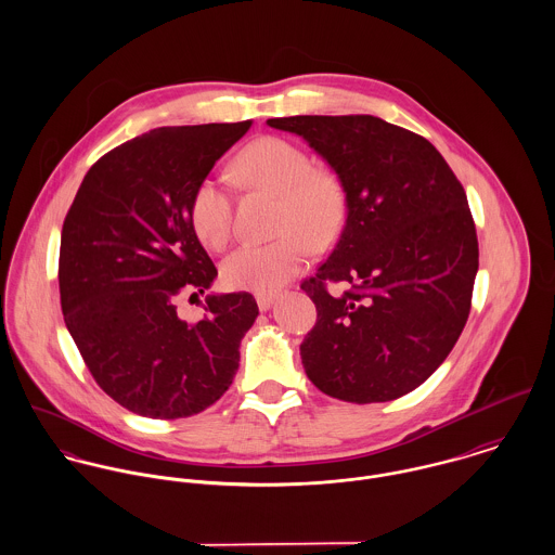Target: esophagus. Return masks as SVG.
Segmentation results:
<instances>
[{"label": "esophagus", "instance_id": "obj_1", "mask_svg": "<svg viewBox=\"0 0 555 555\" xmlns=\"http://www.w3.org/2000/svg\"><path fill=\"white\" fill-rule=\"evenodd\" d=\"M273 301H275V295H271V293H256V304H258V310L267 312V310L273 306Z\"/></svg>", "mask_w": 555, "mask_h": 555}]
</instances>
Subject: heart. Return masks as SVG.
Masks as SVG:
<instances>
[{"label": "heart", "instance_id": "b5f03b06", "mask_svg": "<svg viewBox=\"0 0 555 555\" xmlns=\"http://www.w3.org/2000/svg\"><path fill=\"white\" fill-rule=\"evenodd\" d=\"M245 183L282 198L280 233L273 243H243L222 262V280L237 291L271 293L295 278L339 229L344 198L337 181L314 168L312 158L291 141L264 137L249 143L235 162ZM190 222L207 247L222 249L233 235V196L216 179H205L192 194Z\"/></svg>", "mask_w": 555, "mask_h": 555}]
</instances>
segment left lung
<instances>
[{
    "mask_svg": "<svg viewBox=\"0 0 555 555\" xmlns=\"http://www.w3.org/2000/svg\"><path fill=\"white\" fill-rule=\"evenodd\" d=\"M304 137L337 172L346 222L301 288L317 324L308 378L352 403L391 401L449 357L473 306L478 241L464 185L423 137L372 115L267 119ZM344 283L341 296L325 286Z\"/></svg>",
    "mask_w": 555,
    "mask_h": 555,
    "instance_id": "8db88e82",
    "label": "left lung"
}]
</instances>
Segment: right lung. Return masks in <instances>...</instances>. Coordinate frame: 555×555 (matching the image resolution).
<instances>
[{
    "mask_svg": "<svg viewBox=\"0 0 555 555\" xmlns=\"http://www.w3.org/2000/svg\"><path fill=\"white\" fill-rule=\"evenodd\" d=\"M251 121L158 128L98 159L60 245L66 326L98 387L150 418H183L227 393L238 344L258 317L249 293L209 295L205 317L177 314L218 269L190 222V201Z\"/></svg>",
    "mask_w": 555,
    "mask_h": 555,
    "instance_id": "add662e5",
    "label": "right lung"
}]
</instances>
